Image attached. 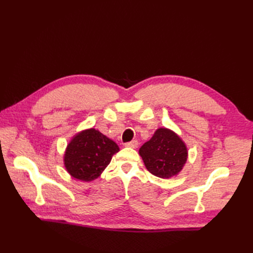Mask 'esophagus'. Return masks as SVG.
<instances>
[{
    "label": "esophagus",
    "mask_w": 253,
    "mask_h": 253,
    "mask_svg": "<svg viewBox=\"0 0 253 253\" xmlns=\"http://www.w3.org/2000/svg\"><path fill=\"white\" fill-rule=\"evenodd\" d=\"M138 141L137 140H132V141H129V142H126L125 145L126 147H127V148H133V149H135V148H137L138 147Z\"/></svg>",
    "instance_id": "1"
}]
</instances>
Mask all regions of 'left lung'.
<instances>
[{
  "label": "left lung",
  "mask_w": 253,
  "mask_h": 253,
  "mask_svg": "<svg viewBox=\"0 0 253 253\" xmlns=\"http://www.w3.org/2000/svg\"><path fill=\"white\" fill-rule=\"evenodd\" d=\"M139 154L150 173L160 178H170L182 170L188 150L177 134L160 127L139 149Z\"/></svg>",
  "instance_id": "obj_1"
}]
</instances>
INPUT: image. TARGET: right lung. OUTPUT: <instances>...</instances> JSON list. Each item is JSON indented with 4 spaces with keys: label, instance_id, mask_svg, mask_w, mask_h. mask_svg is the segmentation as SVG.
Returning <instances> with one entry per match:
<instances>
[{
    "label": "right lung",
    "instance_id": "add662e5",
    "mask_svg": "<svg viewBox=\"0 0 253 253\" xmlns=\"http://www.w3.org/2000/svg\"><path fill=\"white\" fill-rule=\"evenodd\" d=\"M118 151L116 142L98 129L88 128L75 135L67 144L64 166L74 178L90 181L100 176Z\"/></svg>",
    "mask_w": 253,
    "mask_h": 253
}]
</instances>
